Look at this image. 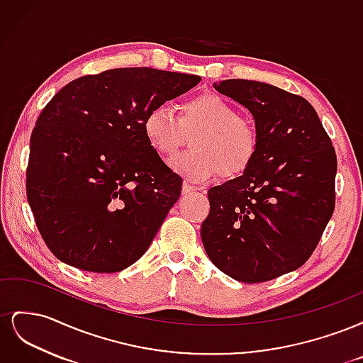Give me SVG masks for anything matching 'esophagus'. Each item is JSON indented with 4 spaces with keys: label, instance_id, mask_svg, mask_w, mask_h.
<instances>
[{
    "label": "esophagus",
    "instance_id": "34e87169",
    "mask_svg": "<svg viewBox=\"0 0 363 363\" xmlns=\"http://www.w3.org/2000/svg\"><path fill=\"white\" fill-rule=\"evenodd\" d=\"M195 192V188H194V186H191L189 183H183L182 184V194L183 195H189V194H194Z\"/></svg>",
    "mask_w": 363,
    "mask_h": 363
}]
</instances>
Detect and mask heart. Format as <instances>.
I'll return each mask as SVG.
<instances>
[{"label":"heart","mask_w":363,"mask_h":363,"mask_svg":"<svg viewBox=\"0 0 363 363\" xmlns=\"http://www.w3.org/2000/svg\"><path fill=\"white\" fill-rule=\"evenodd\" d=\"M144 135L159 156L169 159L192 138L191 152L169 162V168L194 183L219 174L224 179L242 175L256 159L259 136L248 118L218 94H201L180 104L179 115L156 106L145 115Z\"/></svg>","instance_id":"obj_1"}]
</instances>
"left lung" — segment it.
<instances>
[{"instance_id":"left-lung-1","label":"left lung","mask_w":363,"mask_h":363,"mask_svg":"<svg viewBox=\"0 0 363 363\" xmlns=\"http://www.w3.org/2000/svg\"><path fill=\"white\" fill-rule=\"evenodd\" d=\"M213 87L248 108L259 148L242 175L208 191L201 240L227 276L268 281L298 269L320 242L335 211V148L303 96L255 80Z\"/></svg>"}]
</instances>
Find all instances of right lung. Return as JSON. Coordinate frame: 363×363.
<instances>
[{
	"label": "right lung",
	"mask_w": 363,
	"mask_h": 363,
	"mask_svg": "<svg viewBox=\"0 0 363 363\" xmlns=\"http://www.w3.org/2000/svg\"><path fill=\"white\" fill-rule=\"evenodd\" d=\"M201 77L116 68L68 83L30 138L27 200L51 252L83 271L118 272L145 255L180 199L182 179L144 135L152 107Z\"/></svg>",
	"instance_id": "add662e5"
}]
</instances>
